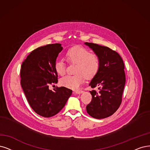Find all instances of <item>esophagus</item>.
Masks as SVG:
<instances>
[{
    "label": "esophagus",
    "instance_id": "esophagus-1",
    "mask_svg": "<svg viewBox=\"0 0 150 150\" xmlns=\"http://www.w3.org/2000/svg\"><path fill=\"white\" fill-rule=\"evenodd\" d=\"M83 92V91L82 90H76V91H74V93H76V94H81Z\"/></svg>",
    "mask_w": 150,
    "mask_h": 150
}]
</instances>
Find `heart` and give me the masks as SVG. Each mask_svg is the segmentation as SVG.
Wrapping results in <instances>:
<instances>
[{"mask_svg":"<svg viewBox=\"0 0 150 150\" xmlns=\"http://www.w3.org/2000/svg\"><path fill=\"white\" fill-rule=\"evenodd\" d=\"M67 59L70 63L76 64L74 75H67L60 80V85L72 90H77L86 79H92L100 68L101 60L99 55L90 53L88 49L76 46L71 47L67 52ZM54 69L59 75L65 73V64L62 59H57L54 62Z\"/></svg>","mask_w":150,"mask_h":150,"instance_id":"b5f03b06","label":"heart"}]
</instances>
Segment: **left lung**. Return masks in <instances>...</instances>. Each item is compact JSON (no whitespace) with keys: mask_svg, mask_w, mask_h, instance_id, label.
<instances>
[{"mask_svg":"<svg viewBox=\"0 0 150 150\" xmlns=\"http://www.w3.org/2000/svg\"><path fill=\"white\" fill-rule=\"evenodd\" d=\"M101 60L98 74L91 80L89 86L97 90L90 91L91 103L86 111L95 119H104L112 115L118 109L125 83L124 64L120 55L108 47L91 42H85Z\"/></svg>","mask_w":150,"mask_h":150,"instance_id":"8db88e82","label":"left lung"}]
</instances>
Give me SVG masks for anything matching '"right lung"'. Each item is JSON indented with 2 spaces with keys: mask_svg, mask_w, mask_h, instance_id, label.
Returning <instances> with one entry per match:
<instances>
[{
  "mask_svg": "<svg viewBox=\"0 0 150 150\" xmlns=\"http://www.w3.org/2000/svg\"><path fill=\"white\" fill-rule=\"evenodd\" d=\"M63 47L51 44L33 51L22 63L21 85L28 102L34 111L44 117L57 114L71 96L72 91L64 86L53 90L49 85L57 83L54 62Z\"/></svg>",
  "mask_w": 150,
  "mask_h": 150,
  "instance_id": "1",
  "label": "right lung"
}]
</instances>
